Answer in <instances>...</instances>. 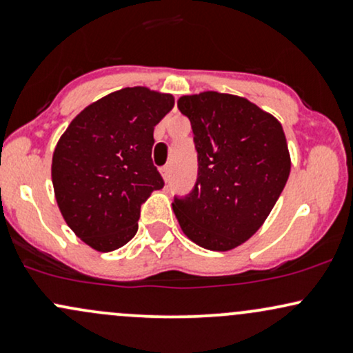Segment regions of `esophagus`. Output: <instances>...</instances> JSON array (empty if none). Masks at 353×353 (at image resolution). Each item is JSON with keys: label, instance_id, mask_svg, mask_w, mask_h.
I'll use <instances>...</instances> for the list:
<instances>
[{"label": "esophagus", "instance_id": "34e87169", "mask_svg": "<svg viewBox=\"0 0 353 353\" xmlns=\"http://www.w3.org/2000/svg\"><path fill=\"white\" fill-rule=\"evenodd\" d=\"M159 172H161V176H163L164 181H169V174H171V168H169V165H163V168L159 169Z\"/></svg>", "mask_w": 353, "mask_h": 353}]
</instances>
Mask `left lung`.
I'll return each instance as SVG.
<instances>
[{
	"label": "left lung",
	"instance_id": "obj_1",
	"mask_svg": "<svg viewBox=\"0 0 353 353\" xmlns=\"http://www.w3.org/2000/svg\"><path fill=\"white\" fill-rule=\"evenodd\" d=\"M177 108L192 125L199 176L172 210L194 244L225 252L261 229L285 188V134L277 117L236 94H185Z\"/></svg>",
	"mask_w": 353,
	"mask_h": 353
}]
</instances>
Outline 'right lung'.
<instances>
[{
	"instance_id": "right-lung-1",
	"label": "right lung",
	"mask_w": 353,
	"mask_h": 353,
	"mask_svg": "<svg viewBox=\"0 0 353 353\" xmlns=\"http://www.w3.org/2000/svg\"><path fill=\"white\" fill-rule=\"evenodd\" d=\"M174 96L145 86L111 92L79 112L52 152L54 197L84 244L111 252L137 232L141 204L163 189L151 151L154 125Z\"/></svg>"
}]
</instances>
